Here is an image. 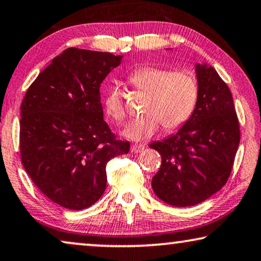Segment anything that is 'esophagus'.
Instances as JSON below:
<instances>
[{
  "label": "esophagus",
  "instance_id": "esophagus-1",
  "mask_svg": "<svg viewBox=\"0 0 261 261\" xmlns=\"http://www.w3.org/2000/svg\"><path fill=\"white\" fill-rule=\"evenodd\" d=\"M144 149H145V146L142 145V144H134L131 146V151L135 152V153L142 152Z\"/></svg>",
  "mask_w": 261,
  "mask_h": 261
}]
</instances>
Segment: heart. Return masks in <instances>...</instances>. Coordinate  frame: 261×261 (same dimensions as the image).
Masks as SVG:
<instances>
[{"instance_id": "1", "label": "heart", "mask_w": 261, "mask_h": 261, "mask_svg": "<svg viewBox=\"0 0 261 261\" xmlns=\"http://www.w3.org/2000/svg\"><path fill=\"white\" fill-rule=\"evenodd\" d=\"M127 82L135 90L146 94L143 105L145 116L132 122L124 131L132 141L151 137L161 125L167 131L177 129L189 119L196 106L199 87L194 76L186 71L171 72L167 68L144 66L132 71ZM102 105L116 123L125 120V105L118 87L108 90L102 97Z\"/></svg>"}]
</instances>
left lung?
Returning a JSON list of instances; mask_svg holds the SVG:
<instances>
[{
    "label": "left lung",
    "mask_w": 261,
    "mask_h": 261,
    "mask_svg": "<svg viewBox=\"0 0 261 261\" xmlns=\"http://www.w3.org/2000/svg\"><path fill=\"white\" fill-rule=\"evenodd\" d=\"M199 95L193 115L177 134L153 142L162 157L152 189L164 202L189 207L203 202L228 181L240 143L232 93L213 67L196 65Z\"/></svg>",
    "instance_id": "8db88e82"
}]
</instances>
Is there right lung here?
<instances>
[{
	"label": "right lung",
	"instance_id": "1",
	"mask_svg": "<svg viewBox=\"0 0 261 261\" xmlns=\"http://www.w3.org/2000/svg\"><path fill=\"white\" fill-rule=\"evenodd\" d=\"M120 60L71 47L40 73L22 100V164L40 192L64 208L97 202L106 188V164L130 150L104 120L99 91Z\"/></svg>",
	"mask_w": 261,
	"mask_h": 261
}]
</instances>
